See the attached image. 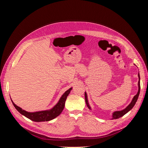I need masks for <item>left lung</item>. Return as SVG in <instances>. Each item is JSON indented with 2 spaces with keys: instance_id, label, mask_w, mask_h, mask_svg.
<instances>
[{
  "instance_id": "left-lung-1",
  "label": "left lung",
  "mask_w": 148,
  "mask_h": 148,
  "mask_svg": "<svg viewBox=\"0 0 148 148\" xmlns=\"http://www.w3.org/2000/svg\"><path fill=\"white\" fill-rule=\"evenodd\" d=\"M138 77H139V81H138V88H139V89H138V91L137 92L136 95L134 96L133 99L132 101V102L126 108H125L124 110H121V111H116L115 112H114L113 114V118L112 119H119L121 117H122V116H123L125 114H126L128 111L130 110L133 106H135V104H136V102L137 101V99L138 98V96H139V95H140V74L138 73ZM84 96H85V101H86V105L88 106V108L90 109V107H89V104H88V99H87V95L86 92H84Z\"/></svg>"
}]
</instances>
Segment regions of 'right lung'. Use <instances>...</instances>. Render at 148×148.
Masks as SVG:
<instances>
[{
	"mask_svg": "<svg viewBox=\"0 0 148 148\" xmlns=\"http://www.w3.org/2000/svg\"><path fill=\"white\" fill-rule=\"evenodd\" d=\"M71 89V88L68 89V90H67L60 97L59 102H58L52 109L49 110L36 112H26L23 110L21 108H20V107L17 106L13 103L12 101V102L16 109L21 114L25 116L26 117L34 121V122H47V121H49L55 119L58 115H59L61 114L62 110L64 109L65 101L66 99L67 96H69V93L70 92Z\"/></svg>",
	"mask_w": 148,
	"mask_h": 148,
	"instance_id": "obj_1",
	"label": "right lung"
}]
</instances>
